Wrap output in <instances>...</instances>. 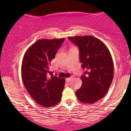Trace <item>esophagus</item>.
<instances>
[{"label":"esophagus","instance_id":"esophagus-1","mask_svg":"<svg viewBox=\"0 0 131 131\" xmlns=\"http://www.w3.org/2000/svg\"><path fill=\"white\" fill-rule=\"evenodd\" d=\"M72 79H73V77H69V78H67V79H66V81H67V82H68L70 81V80H72Z\"/></svg>","mask_w":131,"mask_h":131}]
</instances>
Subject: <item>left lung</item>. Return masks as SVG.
<instances>
[{"instance_id": "8db88e82", "label": "left lung", "mask_w": 131, "mask_h": 131, "mask_svg": "<svg viewBox=\"0 0 131 131\" xmlns=\"http://www.w3.org/2000/svg\"><path fill=\"white\" fill-rule=\"evenodd\" d=\"M79 48V58L83 69L82 84L76 91L78 100L83 103L92 104L105 96L114 73L112 55L106 45L91 35L68 37Z\"/></svg>"}]
</instances>
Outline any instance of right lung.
Wrapping results in <instances>:
<instances>
[{
    "instance_id": "add662e5",
    "label": "right lung",
    "mask_w": 131,
    "mask_h": 131,
    "mask_svg": "<svg viewBox=\"0 0 131 131\" xmlns=\"http://www.w3.org/2000/svg\"><path fill=\"white\" fill-rule=\"evenodd\" d=\"M64 39H40L25 52L21 64V77L29 94L39 105L51 107L60 101L64 79L49 71L51 61Z\"/></svg>"
}]
</instances>
